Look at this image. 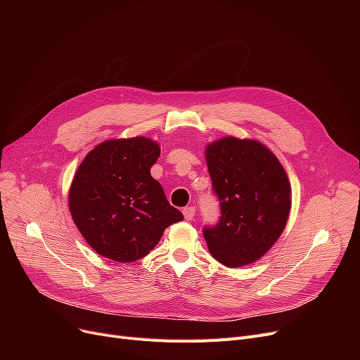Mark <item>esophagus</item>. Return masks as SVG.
Here are the masks:
<instances>
[{"instance_id":"1","label":"esophagus","mask_w":360,"mask_h":360,"mask_svg":"<svg viewBox=\"0 0 360 360\" xmlns=\"http://www.w3.org/2000/svg\"><path fill=\"white\" fill-rule=\"evenodd\" d=\"M194 216H195V207H193V205L185 207V209H184V217L186 220H193Z\"/></svg>"}]
</instances>
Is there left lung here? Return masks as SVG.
I'll return each mask as SVG.
<instances>
[{
	"instance_id": "1",
	"label": "left lung",
	"mask_w": 360,
	"mask_h": 360,
	"mask_svg": "<svg viewBox=\"0 0 360 360\" xmlns=\"http://www.w3.org/2000/svg\"><path fill=\"white\" fill-rule=\"evenodd\" d=\"M220 217L204 226L212 255L228 267H242L266 254L285 229L290 184L271 151L255 140L226 137L205 150Z\"/></svg>"
}]
</instances>
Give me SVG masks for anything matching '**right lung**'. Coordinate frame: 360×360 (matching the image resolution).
Wrapping results in <instances>:
<instances>
[{
    "instance_id": "add662e5",
    "label": "right lung",
    "mask_w": 360,
    "mask_h": 360,
    "mask_svg": "<svg viewBox=\"0 0 360 360\" xmlns=\"http://www.w3.org/2000/svg\"><path fill=\"white\" fill-rule=\"evenodd\" d=\"M159 156V144L144 137L108 140L79 166L70 188V212L99 255L137 261L156 247L167 226L184 220L150 175Z\"/></svg>"
}]
</instances>
